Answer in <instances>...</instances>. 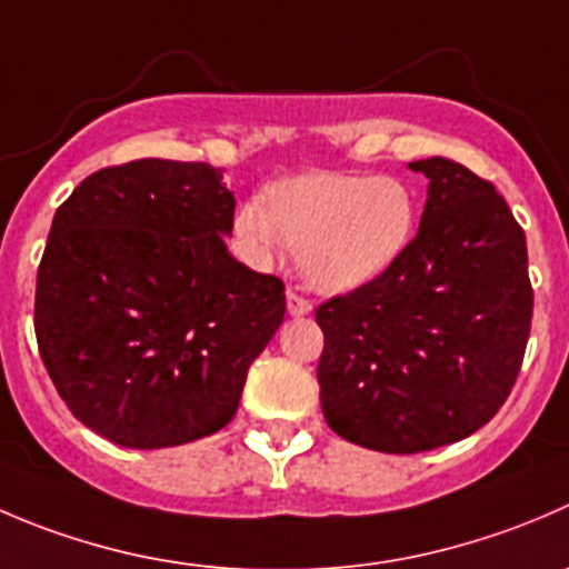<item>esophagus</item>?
<instances>
[{
	"label": "esophagus",
	"mask_w": 569,
	"mask_h": 569,
	"mask_svg": "<svg viewBox=\"0 0 569 569\" xmlns=\"http://www.w3.org/2000/svg\"><path fill=\"white\" fill-rule=\"evenodd\" d=\"M286 308H289L291 317H308V313L313 311L311 302H308L306 297L297 295V291H289V295H286Z\"/></svg>",
	"instance_id": "obj_1"
}]
</instances>
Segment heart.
<instances>
[{
  "instance_id": "1",
  "label": "heart",
  "mask_w": 569,
  "mask_h": 569,
  "mask_svg": "<svg viewBox=\"0 0 569 569\" xmlns=\"http://www.w3.org/2000/svg\"><path fill=\"white\" fill-rule=\"evenodd\" d=\"M417 206L389 174L306 172L236 211V239L247 261L272 267L300 250V272L322 295H347L386 272L413 233Z\"/></svg>"
}]
</instances>
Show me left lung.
<instances>
[{
	"label": "left lung",
	"instance_id": "8db88e82",
	"mask_svg": "<svg viewBox=\"0 0 569 569\" xmlns=\"http://www.w3.org/2000/svg\"><path fill=\"white\" fill-rule=\"evenodd\" d=\"M419 230L380 278L319 306V400L341 439L422 453L476 433L515 386L531 330L526 233L492 183L448 158Z\"/></svg>",
	"mask_w": 569,
	"mask_h": 569
}]
</instances>
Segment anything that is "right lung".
<instances>
[{
	"instance_id": "1",
	"label": "right lung",
	"mask_w": 569,
	"mask_h": 569,
	"mask_svg": "<svg viewBox=\"0 0 569 569\" xmlns=\"http://www.w3.org/2000/svg\"><path fill=\"white\" fill-rule=\"evenodd\" d=\"M236 197L208 163L144 158L82 180L38 267L36 336L82 425L132 450L211 437L286 313L236 261Z\"/></svg>"
}]
</instances>
